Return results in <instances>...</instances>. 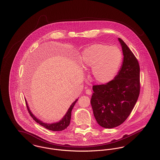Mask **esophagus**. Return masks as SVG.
<instances>
[{
	"label": "esophagus",
	"mask_w": 160,
	"mask_h": 160,
	"mask_svg": "<svg viewBox=\"0 0 160 160\" xmlns=\"http://www.w3.org/2000/svg\"><path fill=\"white\" fill-rule=\"evenodd\" d=\"M86 94H88V95H91L92 94V91L91 89H86Z\"/></svg>",
	"instance_id": "1"
}]
</instances>
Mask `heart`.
I'll return each instance as SVG.
<instances>
[{"label":"heart","instance_id":"heart-1","mask_svg":"<svg viewBox=\"0 0 160 160\" xmlns=\"http://www.w3.org/2000/svg\"><path fill=\"white\" fill-rule=\"evenodd\" d=\"M122 60L121 50L116 46L95 44L84 48L80 62L84 68H92V78L98 83H107L114 78Z\"/></svg>","mask_w":160,"mask_h":160}]
</instances>
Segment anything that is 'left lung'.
Returning <instances> with one entry per match:
<instances>
[{"instance_id": "obj_1", "label": "left lung", "mask_w": 160, "mask_h": 160, "mask_svg": "<svg viewBox=\"0 0 160 160\" xmlns=\"http://www.w3.org/2000/svg\"><path fill=\"white\" fill-rule=\"evenodd\" d=\"M123 62L118 74L105 84L93 86L91 103L97 123L113 128L123 123L133 110L140 93V67L136 57L120 38Z\"/></svg>"}]
</instances>
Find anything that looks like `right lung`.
<instances>
[{
  "label": "right lung",
  "mask_w": 160,
  "mask_h": 160,
  "mask_svg": "<svg viewBox=\"0 0 160 160\" xmlns=\"http://www.w3.org/2000/svg\"><path fill=\"white\" fill-rule=\"evenodd\" d=\"M78 100V98L76 99L72 104L69 107L68 112H67V113L63 116V118L58 122H53V123H50V124H48V123H45L43 122L42 121L39 120V119H38L34 114L32 113V112H31V110H29V108L28 105V103L26 100L25 99L26 101V106H27V108L28 110V112L30 114V116L33 118V119L38 123H39L40 125H41L42 126L44 127L46 129L50 130V131H63L65 129L67 128V127L70 124V120H71V111L75 105V103H76V102Z\"/></svg>",
  "instance_id": "obj_1"
}]
</instances>
